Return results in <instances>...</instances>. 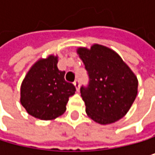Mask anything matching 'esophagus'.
<instances>
[{
	"instance_id": "esophagus-1",
	"label": "esophagus",
	"mask_w": 155,
	"mask_h": 155,
	"mask_svg": "<svg viewBox=\"0 0 155 155\" xmlns=\"http://www.w3.org/2000/svg\"><path fill=\"white\" fill-rule=\"evenodd\" d=\"M74 85H75V87H76V89H77V91L79 90V88H80V82H79V80L78 79H76L75 81H74Z\"/></svg>"
}]
</instances>
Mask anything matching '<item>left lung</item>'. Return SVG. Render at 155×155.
Here are the masks:
<instances>
[{
	"label": "left lung",
	"instance_id": "left-lung-1",
	"mask_svg": "<svg viewBox=\"0 0 155 155\" xmlns=\"http://www.w3.org/2000/svg\"><path fill=\"white\" fill-rule=\"evenodd\" d=\"M88 75V84L80 88L87 115L107 124L126 115L138 93V79L111 49L94 45L77 50Z\"/></svg>",
	"mask_w": 155,
	"mask_h": 155
}]
</instances>
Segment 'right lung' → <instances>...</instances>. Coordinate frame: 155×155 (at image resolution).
<instances>
[{
    "label": "right lung",
    "mask_w": 155,
    "mask_h": 155,
    "mask_svg": "<svg viewBox=\"0 0 155 155\" xmlns=\"http://www.w3.org/2000/svg\"><path fill=\"white\" fill-rule=\"evenodd\" d=\"M58 69V58L50 56L33 65L20 89V102L28 114L41 120H52L66 110L69 97L75 94L73 84Z\"/></svg>",
    "instance_id": "obj_1"
}]
</instances>
